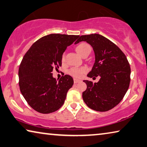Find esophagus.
Here are the masks:
<instances>
[{
  "instance_id": "esophagus-1",
  "label": "esophagus",
  "mask_w": 147,
  "mask_h": 147,
  "mask_svg": "<svg viewBox=\"0 0 147 147\" xmlns=\"http://www.w3.org/2000/svg\"><path fill=\"white\" fill-rule=\"evenodd\" d=\"M80 81H81V80H78V79H76V78L74 79V83H79V82H80Z\"/></svg>"
}]
</instances>
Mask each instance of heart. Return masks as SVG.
I'll use <instances>...</instances> for the list:
<instances>
[{"label": "heart", "mask_w": 147, "mask_h": 147, "mask_svg": "<svg viewBox=\"0 0 147 147\" xmlns=\"http://www.w3.org/2000/svg\"><path fill=\"white\" fill-rule=\"evenodd\" d=\"M76 51L79 53V55L83 56L87 52H91V47L89 44L86 42H81L76 47ZM65 60V55L63 54L62 56V61L64 62ZM87 69L85 67H71L68 70V74L69 75L76 78H80L83 76V74L86 73Z\"/></svg>", "instance_id": "b5f03b06"}]
</instances>
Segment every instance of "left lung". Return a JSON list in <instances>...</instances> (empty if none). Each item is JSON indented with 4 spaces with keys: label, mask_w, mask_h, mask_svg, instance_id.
<instances>
[{
    "label": "left lung",
    "mask_w": 147,
    "mask_h": 147,
    "mask_svg": "<svg viewBox=\"0 0 147 147\" xmlns=\"http://www.w3.org/2000/svg\"><path fill=\"white\" fill-rule=\"evenodd\" d=\"M86 41L92 46L95 62L87 76L100 77L97 83L84 80L87 89L83 99L88 107L98 112L112 109L121 102L130 83L131 68L121 49L104 36L96 34L81 35L75 44Z\"/></svg>",
    "instance_id": "obj_1"
}]
</instances>
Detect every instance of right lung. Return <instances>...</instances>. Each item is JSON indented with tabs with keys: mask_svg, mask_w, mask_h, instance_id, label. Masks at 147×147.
<instances>
[{
	"mask_svg": "<svg viewBox=\"0 0 147 147\" xmlns=\"http://www.w3.org/2000/svg\"><path fill=\"white\" fill-rule=\"evenodd\" d=\"M79 37L59 33L44 36L25 54L19 67L20 89L35 111L49 114L64 105L74 80L65 75L58 81L52 71L62 66L63 53Z\"/></svg>",
	"mask_w": 147,
	"mask_h": 147,
	"instance_id": "obj_1",
	"label": "right lung"
}]
</instances>
